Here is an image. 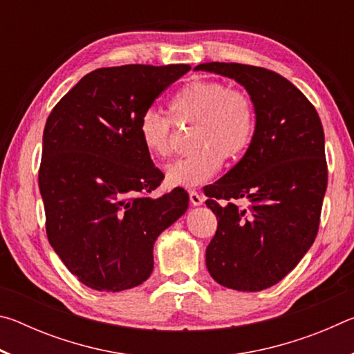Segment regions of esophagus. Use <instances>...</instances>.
<instances>
[{
  "instance_id": "esophagus-1",
  "label": "esophagus",
  "mask_w": 354,
  "mask_h": 354,
  "mask_svg": "<svg viewBox=\"0 0 354 354\" xmlns=\"http://www.w3.org/2000/svg\"><path fill=\"white\" fill-rule=\"evenodd\" d=\"M189 198H190V203L194 206H201L203 201H205L203 195H200L196 190H189Z\"/></svg>"
}]
</instances>
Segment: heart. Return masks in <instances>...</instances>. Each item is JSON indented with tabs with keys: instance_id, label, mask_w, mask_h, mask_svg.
Listing matches in <instances>:
<instances>
[{
	"instance_id": "1",
	"label": "heart",
	"mask_w": 354,
	"mask_h": 354,
	"mask_svg": "<svg viewBox=\"0 0 354 354\" xmlns=\"http://www.w3.org/2000/svg\"><path fill=\"white\" fill-rule=\"evenodd\" d=\"M175 123H194L185 158L165 169V179L178 187H196L209 181L225 160H237L253 142L256 106L248 93L220 81L196 80L179 88L169 104ZM137 133L154 158L171 153V122L153 109L145 111Z\"/></svg>"
}]
</instances>
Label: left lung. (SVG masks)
<instances>
[{
    "label": "left lung",
    "instance_id": "1",
    "mask_svg": "<svg viewBox=\"0 0 354 354\" xmlns=\"http://www.w3.org/2000/svg\"><path fill=\"white\" fill-rule=\"evenodd\" d=\"M195 70L231 77L256 106V131L243 158L205 189L218 220L206 248L211 277L227 289L259 292L279 283L319 231L328 184L325 134L310 101L272 70L209 62ZM236 199L249 203L239 208Z\"/></svg>",
    "mask_w": 354,
    "mask_h": 354
}]
</instances>
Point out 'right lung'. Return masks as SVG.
<instances>
[{
    "instance_id": "1",
    "label": "right lung",
    "mask_w": 354,
    "mask_h": 354,
    "mask_svg": "<svg viewBox=\"0 0 354 354\" xmlns=\"http://www.w3.org/2000/svg\"><path fill=\"white\" fill-rule=\"evenodd\" d=\"M189 70L185 64L98 68L46 120L39 170L46 236L91 289L120 292L147 281L156 239L187 211L184 189L148 196L164 175L143 148L137 123Z\"/></svg>"
}]
</instances>
